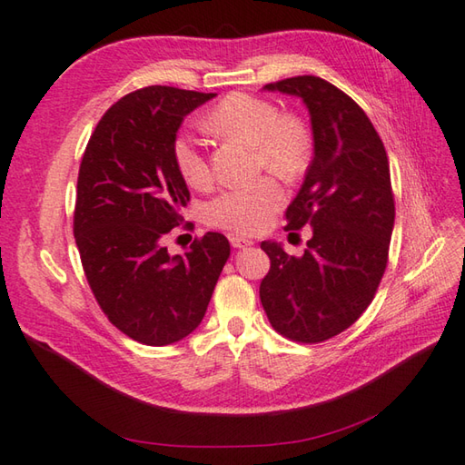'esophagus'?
Masks as SVG:
<instances>
[{
    "label": "esophagus",
    "mask_w": 465,
    "mask_h": 465,
    "mask_svg": "<svg viewBox=\"0 0 465 465\" xmlns=\"http://www.w3.org/2000/svg\"><path fill=\"white\" fill-rule=\"evenodd\" d=\"M230 242H232V245L233 248H238V250H242V248H250V245H253V242L250 240V238H243V235H230Z\"/></svg>",
    "instance_id": "esophagus-1"
}]
</instances>
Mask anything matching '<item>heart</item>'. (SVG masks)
<instances>
[{"label": "heart", "instance_id": "obj_1", "mask_svg": "<svg viewBox=\"0 0 465 465\" xmlns=\"http://www.w3.org/2000/svg\"><path fill=\"white\" fill-rule=\"evenodd\" d=\"M205 129L227 141L253 144L260 167L282 179H296L311 161L312 139L306 124L296 116L280 114L270 100L235 93L225 96L205 116ZM173 159L179 175L193 189L212 183V167L199 143L181 133L173 143ZM284 203V191L274 179L227 189L207 203L205 220L235 233H256L268 227Z\"/></svg>", "mask_w": 465, "mask_h": 465}]
</instances>
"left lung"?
Listing matches in <instances>:
<instances>
[{
  "label": "left lung",
  "mask_w": 465,
  "mask_h": 465,
  "mask_svg": "<svg viewBox=\"0 0 465 465\" xmlns=\"http://www.w3.org/2000/svg\"><path fill=\"white\" fill-rule=\"evenodd\" d=\"M298 96L311 114L314 157L286 209V230L312 227L302 256L262 242L270 272L260 300L274 331L296 342H322L367 311L385 274L395 225L389 161L365 111L331 82L294 76L266 84Z\"/></svg>",
  "instance_id": "obj_1"
}]
</instances>
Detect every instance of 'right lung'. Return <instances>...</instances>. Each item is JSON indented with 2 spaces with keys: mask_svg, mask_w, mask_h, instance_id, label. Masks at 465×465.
<instances>
[{
  "mask_svg": "<svg viewBox=\"0 0 465 465\" xmlns=\"http://www.w3.org/2000/svg\"><path fill=\"white\" fill-rule=\"evenodd\" d=\"M215 94L147 86L100 118L80 163L74 238L96 302L118 331L165 347L202 324L230 258L207 232L171 256L163 238L179 225L189 189L173 159L183 118Z\"/></svg>",
  "mask_w": 465,
  "mask_h": 465,
  "instance_id": "1",
  "label": "right lung"
}]
</instances>
